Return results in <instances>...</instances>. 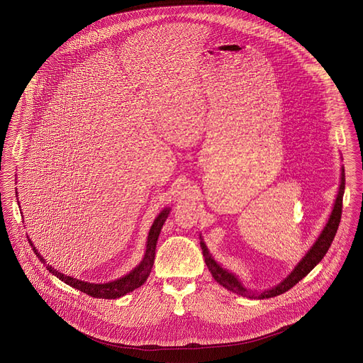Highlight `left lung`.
<instances>
[{"instance_id":"8db88e82","label":"left lung","mask_w":363,"mask_h":363,"mask_svg":"<svg viewBox=\"0 0 363 363\" xmlns=\"http://www.w3.org/2000/svg\"><path fill=\"white\" fill-rule=\"evenodd\" d=\"M344 191H345V169L341 167V177H340V187L337 191L336 201L333 204L332 213L329 215L325 227L318 235L316 241L312 244V247L308 249V252L301 257V261L292 269L291 273L283 278L281 282L278 283L274 287L267 289V290H250L247 289L244 283L241 282L239 277L233 274L230 270H227L213 258V255L210 253L208 247H206L204 241H201V247L203 252L204 262L208 267L210 273L213 275V279L223 286L224 289L235 292L241 296H245L249 299H267V298H274L277 295H281L283 292L289 291L291 287H294L296 283L303 279L306 275L310 273L311 270L318 265V262L324 258L328 249L330 247L332 241L336 236L338 224L341 220V213H342V198H344Z\"/></svg>"}]
</instances>
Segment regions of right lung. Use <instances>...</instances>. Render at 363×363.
<instances>
[{
	"mask_svg": "<svg viewBox=\"0 0 363 363\" xmlns=\"http://www.w3.org/2000/svg\"><path fill=\"white\" fill-rule=\"evenodd\" d=\"M170 213V207L164 208L161 213L157 215V218L153 221L150 232H148V238H147V244H145V252L143 256L140 264L133 269L130 273L118 278L116 281L107 283H90L81 281L77 278H73L69 275L62 274L59 270L53 269L52 266L47 265L45 258L40 256V253L36 250L35 245L33 244V241L28 239L30 245L33 247L36 257L42 261V264L45 265L47 270H50V273H52L55 277H57L60 281L67 284H69L73 289H77L80 291L88 294L89 296L93 298H99V299H116L124 296L128 292H133L135 289L143 286V283L147 281V278L150 277L152 266L155 262V255H156V244L159 239L160 232L164 225V223L168 218Z\"/></svg>",
	"mask_w": 363,
	"mask_h": 363,
	"instance_id": "right-lung-1",
	"label": "right lung"
}]
</instances>
